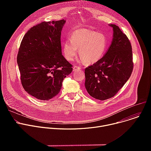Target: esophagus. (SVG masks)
I'll use <instances>...</instances> for the list:
<instances>
[{"label": "esophagus", "instance_id": "1", "mask_svg": "<svg viewBox=\"0 0 151 151\" xmlns=\"http://www.w3.org/2000/svg\"><path fill=\"white\" fill-rule=\"evenodd\" d=\"M79 69H81V68L79 67V66H73V71H76V70H79Z\"/></svg>", "mask_w": 151, "mask_h": 151}]
</instances>
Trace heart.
Segmentation results:
<instances>
[{
  "instance_id": "heart-1",
  "label": "heart",
  "mask_w": 151,
  "mask_h": 151,
  "mask_svg": "<svg viewBox=\"0 0 151 151\" xmlns=\"http://www.w3.org/2000/svg\"><path fill=\"white\" fill-rule=\"evenodd\" d=\"M108 43V39L103 33L87 29H79L71 33L70 39L64 40L63 54L67 60L72 61L77 55L79 49L81 60L92 64L103 57Z\"/></svg>"
}]
</instances>
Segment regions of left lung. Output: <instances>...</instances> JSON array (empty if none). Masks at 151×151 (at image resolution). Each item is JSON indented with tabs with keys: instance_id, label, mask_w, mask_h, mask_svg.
<instances>
[{
	"instance_id": "left-lung-1",
	"label": "left lung",
	"mask_w": 151,
	"mask_h": 151,
	"mask_svg": "<svg viewBox=\"0 0 151 151\" xmlns=\"http://www.w3.org/2000/svg\"><path fill=\"white\" fill-rule=\"evenodd\" d=\"M114 34L111 45L104 56L85 69V87L96 99L114 97L130 78L133 69V52L127 36L115 24H110Z\"/></svg>"
}]
</instances>
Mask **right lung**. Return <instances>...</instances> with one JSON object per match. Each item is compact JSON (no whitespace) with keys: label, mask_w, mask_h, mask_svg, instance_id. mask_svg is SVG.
<instances>
[{"label":"right lung","mask_w":151,"mask_h":151,"mask_svg":"<svg viewBox=\"0 0 151 151\" xmlns=\"http://www.w3.org/2000/svg\"><path fill=\"white\" fill-rule=\"evenodd\" d=\"M66 20L43 21L24 36L17 55L25 91L39 100L57 96L64 78L73 70L62 55L61 32Z\"/></svg>","instance_id":"1"}]
</instances>
